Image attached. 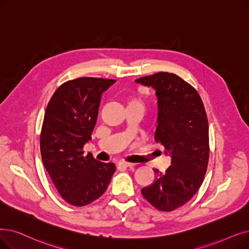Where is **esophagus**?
Instances as JSON below:
<instances>
[{
    "label": "esophagus",
    "instance_id": "obj_1",
    "mask_svg": "<svg viewBox=\"0 0 249 249\" xmlns=\"http://www.w3.org/2000/svg\"><path fill=\"white\" fill-rule=\"evenodd\" d=\"M118 166H119V167H124V168H134V167H135V164L126 163V161H119Z\"/></svg>",
    "mask_w": 249,
    "mask_h": 249
}]
</instances>
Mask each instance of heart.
<instances>
[{
	"instance_id": "1",
	"label": "heart",
	"mask_w": 249,
	"mask_h": 249,
	"mask_svg": "<svg viewBox=\"0 0 249 249\" xmlns=\"http://www.w3.org/2000/svg\"><path fill=\"white\" fill-rule=\"evenodd\" d=\"M130 105H138V106H142V107H143L142 102H140V101H139V100H137V99H134V98L130 99V100H129V101L127 102V106H130Z\"/></svg>"
}]
</instances>
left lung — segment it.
I'll return each instance as SVG.
<instances>
[{
  "mask_svg": "<svg viewBox=\"0 0 249 249\" xmlns=\"http://www.w3.org/2000/svg\"><path fill=\"white\" fill-rule=\"evenodd\" d=\"M156 90V142L165 146L171 166L165 174L155 170L153 184L142 189L143 197L163 212L186 203L202 184L210 146L209 123L198 92L177 75L159 72L135 80Z\"/></svg>",
  "mask_w": 249,
  "mask_h": 249,
  "instance_id": "obj_1",
  "label": "left lung"
}]
</instances>
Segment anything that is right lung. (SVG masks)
Returning a JSON list of instances; mask_svg holds the SVG:
<instances>
[{"instance_id":"obj_1","label":"right lung","mask_w":249,"mask_h":249,"mask_svg":"<svg viewBox=\"0 0 249 249\" xmlns=\"http://www.w3.org/2000/svg\"><path fill=\"white\" fill-rule=\"evenodd\" d=\"M113 79L81 77L65 82L48 104L40 134L42 163L63 199L83 207L102 196L116 167L83 156L91 139L102 93Z\"/></svg>"}]
</instances>
